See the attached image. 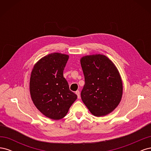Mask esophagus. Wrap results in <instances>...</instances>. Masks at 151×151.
I'll return each mask as SVG.
<instances>
[{
    "instance_id": "esophagus-1",
    "label": "esophagus",
    "mask_w": 151,
    "mask_h": 151,
    "mask_svg": "<svg viewBox=\"0 0 151 151\" xmlns=\"http://www.w3.org/2000/svg\"><path fill=\"white\" fill-rule=\"evenodd\" d=\"M76 94L77 95V98L79 99L80 98V91H76Z\"/></svg>"
}]
</instances>
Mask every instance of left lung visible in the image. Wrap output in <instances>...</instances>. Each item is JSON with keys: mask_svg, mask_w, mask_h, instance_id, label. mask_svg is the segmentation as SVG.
Listing matches in <instances>:
<instances>
[{"mask_svg": "<svg viewBox=\"0 0 151 151\" xmlns=\"http://www.w3.org/2000/svg\"><path fill=\"white\" fill-rule=\"evenodd\" d=\"M85 84L82 100L96 116L108 115L120 103L122 81L116 67L103 55L85 56L81 59Z\"/></svg>", "mask_w": 151, "mask_h": 151, "instance_id": "8db88e82", "label": "left lung"}]
</instances>
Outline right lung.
<instances>
[{
  "label": "right lung",
  "mask_w": 151,
  "mask_h": 151,
  "mask_svg": "<svg viewBox=\"0 0 151 151\" xmlns=\"http://www.w3.org/2000/svg\"><path fill=\"white\" fill-rule=\"evenodd\" d=\"M68 59L67 55L48 54L36 63L31 72L32 101L41 113L53 120L64 117L77 98L63 75Z\"/></svg>",
  "instance_id": "add662e5"
}]
</instances>
